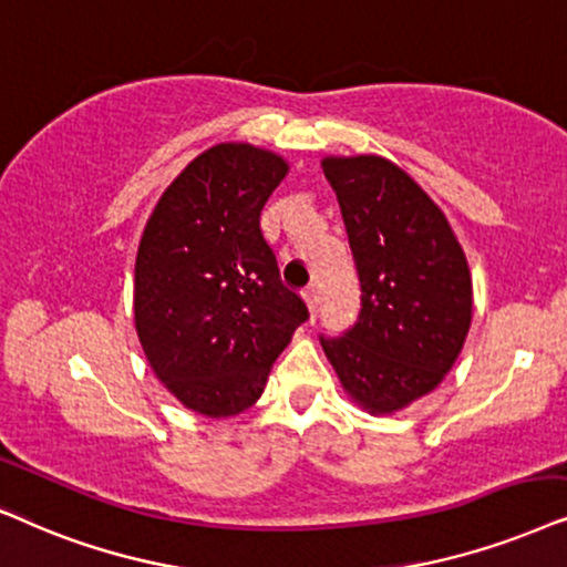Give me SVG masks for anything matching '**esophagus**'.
Returning a JSON list of instances; mask_svg holds the SVG:
<instances>
[{"label":"esophagus","instance_id":"obj_1","mask_svg":"<svg viewBox=\"0 0 567 567\" xmlns=\"http://www.w3.org/2000/svg\"><path fill=\"white\" fill-rule=\"evenodd\" d=\"M303 300H306L308 311H311V319H313L316 308H319V292H316L313 288H308V290H303Z\"/></svg>","mask_w":567,"mask_h":567}]
</instances>
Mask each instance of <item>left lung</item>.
Returning <instances> with one entry per match:
<instances>
[{
	"label": "left lung",
	"mask_w": 567,
	"mask_h": 567,
	"mask_svg": "<svg viewBox=\"0 0 567 567\" xmlns=\"http://www.w3.org/2000/svg\"><path fill=\"white\" fill-rule=\"evenodd\" d=\"M360 277V316L321 347L352 402L394 414L443 381L472 323L464 248L430 196L386 157H323Z\"/></svg>",
	"instance_id": "obj_1"
}]
</instances>
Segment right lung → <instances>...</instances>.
Returning a JSON list of instances; mask_svg holds the SVG:
<instances>
[{
  "label": "right lung",
  "instance_id": "1",
  "mask_svg": "<svg viewBox=\"0 0 567 567\" xmlns=\"http://www.w3.org/2000/svg\"><path fill=\"white\" fill-rule=\"evenodd\" d=\"M290 165L223 142L165 188L134 264V327L150 368L188 410L233 417L261 396L271 362L308 319L279 279L259 217Z\"/></svg>",
  "mask_w": 567,
  "mask_h": 567
}]
</instances>
